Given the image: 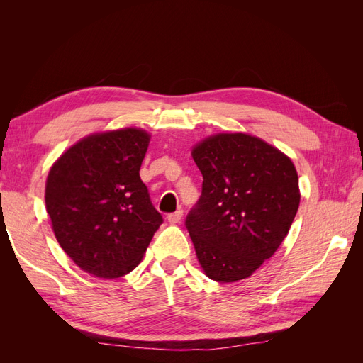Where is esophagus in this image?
I'll list each match as a JSON object with an SVG mask.
<instances>
[{"mask_svg":"<svg viewBox=\"0 0 363 363\" xmlns=\"http://www.w3.org/2000/svg\"><path fill=\"white\" fill-rule=\"evenodd\" d=\"M182 216H183V211H177V212H174V213H169L167 218H168V221L171 224H177V223H180Z\"/></svg>","mask_w":363,"mask_h":363,"instance_id":"1","label":"esophagus"}]
</instances>
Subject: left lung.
Instances as JSON below:
<instances>
[{
	"instance_id": "obj_1",
	"label": "left lung",
	"mask_w": 363,
	"mask_h": 363,
	"mask_svg": "<svg viewBox=\"0 0 363 363\" xmlns=\"http://www.w3.org/2000/svg\"><path fill=\"white\" fill-rule=\"evenodd\" d=\"M192 157L203 188L184 224L196 257L215 281L247 279L277 251L298 211L294 163L245 133L207 138Z\"/></svg>"
}]
</instances>
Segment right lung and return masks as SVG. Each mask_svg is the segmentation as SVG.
Instances as JSON below:
<instances>
[{"label":"right lung","mask_w":363,"mask_h":363,"mask_svg":"<svg viewBox=\"0 0 363 363\" xmlns=\"http://www.w3.org/2000/svg\"><path fill=\"white\" fill-rule=\"evenodd\" d=\"M148 142L138 128L87 136L48 174L45 204L54 235L75 265L95 277L133 271L163 223L139 175Z\"/></svg>","instance_id":"obj_1"}]
</instances>
